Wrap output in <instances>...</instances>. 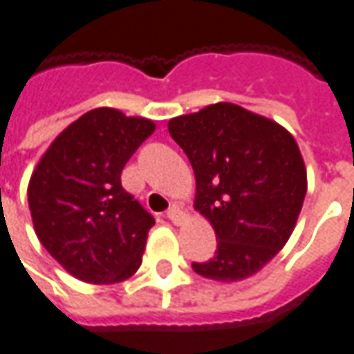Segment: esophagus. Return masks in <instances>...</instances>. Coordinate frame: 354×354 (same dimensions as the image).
I'll return each instance as SVG.
<instances>
[{"mask_svg": "<svg viewBox=\"0 0 354 354\" xmlns=\"http://www.w3.org/2000/svg\"><path fill=\"white\" fill-rule=\"evenodd\" d=\"M167 217L170 218V221H172L174 225H180V223H184V218H186V215L182 213V209L174 205V207H170L167 211Z\"/></svg>", "mask_w": 354, "mask_h": 354, "instance_id": "esophagus-1", "label": "esophagus"}]
</instances>
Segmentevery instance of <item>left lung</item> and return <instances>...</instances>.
Segmentation results:
<instances>
[{
	"label": "left lung",
	"instance_id": "left-lung-1",
	"mask_svg": "<svg viewBox=\"0 0 354 354\" xmlns=\"http://www.w3.org/2000/svg\"><path fill=\"white\" fill-rule=\"evenodd\" d=\"M168 131L194 168V207L217 236L215 258L194 271L218 283L256 275L288 242L308 189L292 133L232 102L172 118Z\"/></svg>",
	"mask_w": 354,
	"mask_h": 354
}]
</instances>
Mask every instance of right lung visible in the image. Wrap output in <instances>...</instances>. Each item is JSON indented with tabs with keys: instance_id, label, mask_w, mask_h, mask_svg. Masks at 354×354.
Returning <instances> with one entry per match:
<instances>
[{
	"instance_id": "add662e5",
	"label": "right lung",
	"mask_w": 354,
	"mask_h": 354,
	"mask_svg": "<svg viewBox=\"0 0 354 354\" xmlns=\"http://www.w3.org/2000/svg\"><path fill=\"white\" fill-rule=\"evenodd\" d=\"M155 122L95 108L50 143L28 182L35 232L69 275L112 285L136 273L155 218L122 187V170Z\"/></svg>"
}]
</instances>
